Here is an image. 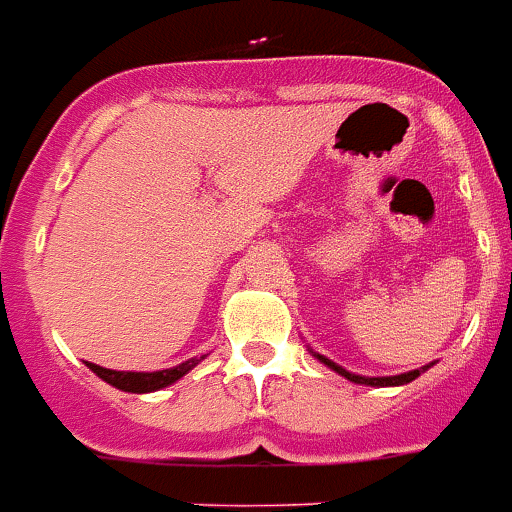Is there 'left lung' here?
I'll return each instance as SVG.
<instances>
[{
    "label": "left lung",
    "instance_id": "1",
    "mask_svg": "<svg viewBox=\"0 0 512 512\" xmlns=\"http://www.w3.org/2000/svg\"><path fill=\"white\" fill-rule=\"evenodd\" d=\"M309 351H312V357H314V359H320L322 365H325V367H330V370H333V372H338V375H343V378H346V380H351V383H359V386H375V388H386V386H404V383H412V380L418 378L420 372H425V370H428V367H433V362H431V365L420 367V370L402 372V375H383V378H370V375H357V372H349V370H346V367L335 365L333 359H327L325 354H317V351H314V349H309Z\"/></svg>",
    "mask_w": 512,
    "mask_h": 512
}]
</instances>
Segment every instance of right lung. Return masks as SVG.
Wrapping results in <instances>:
<instances>
[{"mask_svg":"<svg viewBox=\"0 0 512 512\" xmlns=\"http://www.w3.org/2000/svg\"><path fill=\"white\" fill-rule=\"evenodd\" d=\"M200 359H206V354H203V357L187 359V362H182V365L177 367H169V370H153V372L108 370V367L94 365V362H87V365L97 378H102L105 383L118 388V391H126V394H153V391H161V388L177 383L179 378H185L192 367L200 365Z\"/></svg>","mask_w":512,"mask_h":512,"instance_id":"right-lung-1","label":"right lung"}]
</instances>
